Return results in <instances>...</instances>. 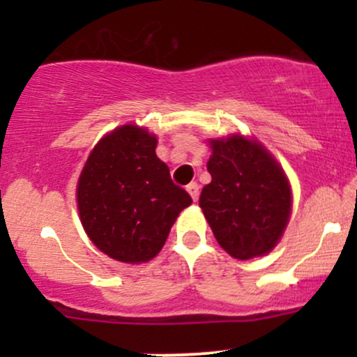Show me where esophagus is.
<instances>
[{"instance_id": "obj_1", "label": "esophagus", "mask_w": 357, "mask_h": 357, "mask_svg": "<svg viewBox=\"0 0 357 357\" xmlns=\"http://www.w3.org/2000/svg\"><path fill=\"white\" fill-rule=\"evenodd\" d=\"M186 191L191 195L192 202H198V198H199V186H198V183H190V184H188Z\"/></svg>"}]
</instances>
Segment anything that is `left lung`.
I'll return each mask as SVG.
<instances>
[{
    "mask_svg": "<svg viewBox=\"0 0 357 357\" xmlns=\"http://www.w3.org/2000/svg\"><path fill=\"white\" fill-rule=\"evenodd\" d=\"M208 171L199 206L220 247L233 258L250 260L272 252L292 211L289 179L257 139L233 134L210 139Z\"/></svg>",
    "mask_w": 357,
    "mask_h": 357,
    "instance_id": "obj_1",
    "label": "left lung"
}]
</instances>
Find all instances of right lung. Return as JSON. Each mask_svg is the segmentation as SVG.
Masks as SVG:
<instances>
[{
    "instance_id": "add662e5",
    "label": "right lung",
    "mask_w": 357,
    "mask_h": 357,
    "mask_svg": "<svg viewBox=\"0 0 357 357\" xmlns=\"http://www.w3.org/2000/svg\"><path fill=\"white\" fill-rule=\"evenodd\" d=\"M155 146L158 139L144 127H117L93 147L77 184L85 233L100 252L124 264L158 255L178 215L192 203L173 183Z\"/></svg>"
}]
</instances>
